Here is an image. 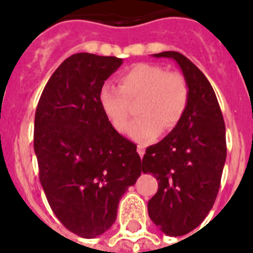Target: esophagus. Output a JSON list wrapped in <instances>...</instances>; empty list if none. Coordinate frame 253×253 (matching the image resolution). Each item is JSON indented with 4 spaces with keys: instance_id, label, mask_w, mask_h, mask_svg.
I'll return each mask as SVG.
<instances>
[{
    "instance_id": "1",
    "label": "esophagus",
    "mask_w": 253,
    "mask_h": 253,
    "mask_svg": "<svg viewBox=\"0 0 253 253\" xmlns=\"http://www.w3.org/2000/svg\"><path fill=\"white\" fill-rule=\"evenodd\" d=\"M138 154L140 155V158H143V156H144V154H146V147L138 146Z\"/></svg>"
}]
</instances>
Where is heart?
I'll return each instance as SVG.
<instances>
[{
  "label": "heart",
  "mask_w": 253,
  "mask_h": 253,
  "mask_svg": "<svg viewBox=\"0 0 253 253\" xmlns=\"http://www.w3.org/2000/svg\"><path fill=\"white\" fill-rule=\"evenodd\" d=\"M139 117L130 128V136L148 143L162 128L172 130L184 117L189 103V85L178 72H167L162 65L138 63L123 72L118 86L105 84L99 89V105L114 130L126 132L130 123L131 103Z\"/></svg>",
  "instance_id": "heart-1"
}]
</instances>
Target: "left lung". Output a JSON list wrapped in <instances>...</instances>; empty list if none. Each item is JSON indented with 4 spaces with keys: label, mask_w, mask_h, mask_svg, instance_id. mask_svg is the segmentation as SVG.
<instances>
[{
    "label": "left lung",
    "mask_w": 253,
    "mask_h": 253,
    "mask_svg": "<svg viewBox=\"0 0 253 253\" xmlns=\"http://www.w3.org/2000/svg\"><path fill=\"white\" fill-rule=\"evenodd\" d=\"M152 56L173 59L189 85L184 117L142 160L143 173L159 181L148 201L151 220L166 235L181 236L198 227L215 202L227 155L226 127L214 89L188 57L174 51Z\"/></svg>",
    "instance_id": "obj_1"
}]
</instances>
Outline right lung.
<instances>
[{"instance_id": "add662e5", "label": "right lung", "mask_w": 253, "mask_h": 253, "mask_svg": "<svg viewBox=\"0 0 253 253\" xmlns=\"http://www.w3.org/2000/svg\"><path fill=\"white\" fill-rule=\"evenodd\" d=\"M115 56L75 53L43 89L34 151L47 201L65 228L91 239L117 219L118 204L142 173L136 146L114 130L99 89L122 65Z\"/></svg>"}]
</instances>
